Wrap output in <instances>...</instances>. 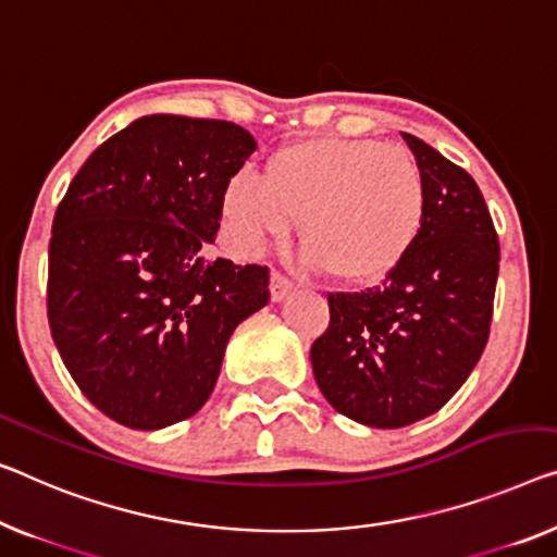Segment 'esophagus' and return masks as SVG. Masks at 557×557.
Listing matches in <instances>:
<instances>
[{
	"mask_svg": "<svg viewBox=\"0 0 557 557\" xmlns=\"http://www.w3.org/2000/svg\"><path fill=\"white\" fill-rule=\"evenodd\" d=\"M293 289H295L293 280L282 275V272H272V275H270V295H272V300L282 302L289 293H293Z\"/></svg>",
	"mask_w": 557,
	"mask_h": 557,
	"instance_id": "1",
	"label": "esophagus"
}]
</instances>
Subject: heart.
Listing matches in <instances>:
<instances>
[{
    "label": "heart",
    "instance_id": "obj_1",
    "mask_svg": "<svg viewBox=\"0 0 557 557\" xmlns=\"http://www.w3.org/2000/svg\"><path fill=\"white\" fill-rule=\"evenodd\" d=\"M222 220L239 255L285 243L300 220L307 268L368 285L400 268L418 245L428 220V180L403 145L302 139L272 152L262 177H232L222 193Z\"/></svg>",
    "mask_w": 557,
    "mask_h": 557
}]
</instances>
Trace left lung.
Segmentation results:
<instances>
[{
    "mask_svg": "<svg viewBox=\"0 0 557 557\" xmlns=\"http://www.w3.org/2000/svg\"><path fill=\"white\" fill-rule=\"evenodd\" d=\"M428 180V220L397 270L362 293H330L310 347L314 380L339 414L405 428L437 412L475 368L493 320L500 243L475 180L403 132Z\"/></svg>",
    "mask_w": 557,
    "mask_h": 557,
    "instance_id": "1",
    "label": "left lung"
}]
</instances>
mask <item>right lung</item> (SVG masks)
I'll use <instances>...</instances> for the list:
<instances>
[{"label": "right lung", "mask_w": 557, "mask_h": 557, "mask_svg": "<svg viewBox=\"0 0 557 557\" xmlns=\"http://www.w3.org/2000/svg\"><path fill=\"white\" fill-rule=\"evenodd\" d=\"M255 149L235 122L149 114L99 145L57 207L49 330L74 383L120 425L193 418L230 335L270 300L268 268L207 257L222 193Z\"/></svg>", "instance_id": "add662e5"}]
</instances>
